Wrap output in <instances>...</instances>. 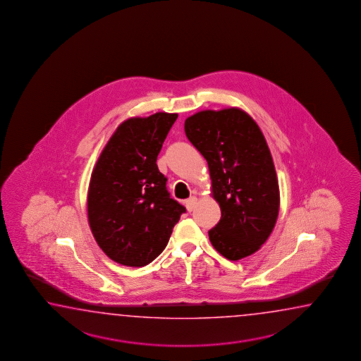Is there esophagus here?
I'll list each match as a JSON object with an SVG mask.
<instances>
[{"label":"esophagus","instance_id":"esophagus-1","mask_svg":"<svg viewBox=\"0 0 361 361\" xmlns=\"http://www.w3.org/2000/svg\"><path fill=\"white\" fill-rule=\"evenodd\" d=\"M185 207H187V210L188 212H192L193 209H195V207L197 205V199L195 197V196H192V197H190V199L185 200Z\"/></svg>","mask_w":361,"mask_h":361}]
</instances>
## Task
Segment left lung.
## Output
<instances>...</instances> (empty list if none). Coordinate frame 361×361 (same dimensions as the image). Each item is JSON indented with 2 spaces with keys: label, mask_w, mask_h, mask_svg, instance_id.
I'll list each match as a JSON object with an SVG mask.
<instances>
[{
  "label": "left lung",
  "mask_w": 361,
  "mask_h": 361,
  "mask_svg": "<svg viewBox=\"0 0 361 361\" xmlns=\"http://www.w3.org/2000/svg\"><path fill=\"white\" fill-rule=\"evenodd\" d=\"M188 140L205 157L221 221L212 245L230 261L255 253L276 224V170L259 126L240 108L201 111L184 123Z\"/></svg>",
  "instance_id": "1"
}]
</instances>
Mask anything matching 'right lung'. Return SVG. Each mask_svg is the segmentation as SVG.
I'll use <instances>...</instances> for the list:
<instances>
[{
    "label": "right lung",
    "instance_id": "1",
    "mask_svg": "<svg viewBox=\"0 0 361 361\" xmlns=\"http://www.w3.org/2000/svg\"><path fill=\"white\" fill-rule=\"evenodd\" d=\"M177 114L157 112L123 121L103 148L87 192V218L112 261L143 267L169 243L185 207L170 197L157 156Z\"/></svg>",
    "mask_w": 361,
    "mask_h": 361
}]
</instances>
